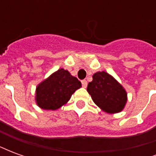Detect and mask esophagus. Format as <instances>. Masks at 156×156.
<instances>
[{
  "instance_id": "1",
  "label": "esophagus",
  "mask_w": 156,
  "mask_h": 156,
  "mask_svg": "<svg viewBox=\"0 0 156 156\" xmlns=\"http://www.w3.org/2000/svg\"><path fill=\"white\" fill-rule=\"evenodd\" d=\"M82 85H83V88H87V86H88V82L86 81V80H82Z\"/></svg>"
}]
</instances>
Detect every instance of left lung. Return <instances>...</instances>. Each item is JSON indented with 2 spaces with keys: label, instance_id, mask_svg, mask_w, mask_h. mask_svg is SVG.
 <instances>
[{
  "label": "left lung",
  "instance_id": "1",
  "mask_svg": "<svg viewBox=\"0 0 156 156\" xmlns=\"http://www.w3.org/2000/svg\"><path fill=\"white\" fill-rule=\"evenodd\" d=\"M87 91L95 105L109 114L122 111L127 102L124 88L106 72H97L93 75Z\"/></svg>",
  "mask_w": 156,
  "mask_h": 156
}]
</instances>
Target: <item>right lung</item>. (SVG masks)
Wrapping results in <instances>:
<instances>
[{
    "label": "right lung",
    "instance_id": "add662e5",
    "mask_svg": "<svg viewBox=\"0 0 156 156\" xmlns=\"http://www.w3.org/2000/svg\"><path fill=\"white\" fill-rule=\"evenodd\" d=\"M82 87L81 82L68 70L58 69L37 87L36 101L43 109H58L70 99L72 94Z\"/></svg>",
    "mask_w": 156,
    "mask_h": 156
}]
</instances>
